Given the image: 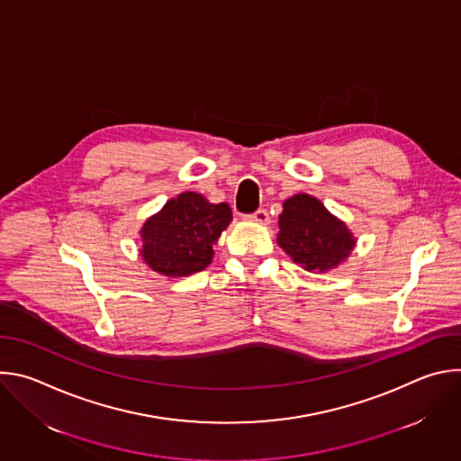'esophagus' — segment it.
<instances>
[{
	"instance_id": "esophagus-1",
	"label": "esophagus",
	"mask_w": 461,
	"mask_h": 461,
	"mask_svg": "<svg viewBox=\"0 0 461 461\" xmlns=\"http://www.w3.org/2000/svg\"><path fill=\"white\" fill-rule=\"evenodd\" d=\"M249 219L253 222H258V224H270V215L267 210H257L255 213L249 215Z\"/></svg>"
}]
</instances>
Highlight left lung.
<instances>
[{
    "instance_id": "1",
    "label": "left lung",
    "mask_w": 461,
    "mask_h": 461,
    "mask_svg": "<svg viewBox=\"0 0 461 461\" xmlns=\"http://www.w3.org/2000/svg\"><path fill=\"white\" fill-rule=\"evenodd\" d=\"M277 244L308 272L324 274L352 253L356 239L315 196L299 193L283 204Z\"/></svg>"
}]
</instances>
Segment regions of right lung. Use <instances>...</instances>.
<instances>
[{"label": "right lung", "mask_w": 461, "mask_h": 461, "mask_svg": "<svg viewBox=\"0 0 461 461\" xmlns=\"http://www.w3.org/2000/svg\"><path fill=\"white\" fill-rule=\"evenodd\" d=\"M231 219L226 203L212 204L201 193H180L144 222L140 253L151 270L167 277L203 272L213 258V244Z\"/></svg>", "instance_id": "right-lung-1"}]
</instances>
